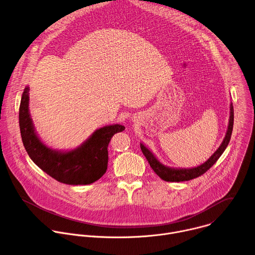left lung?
<instances>
[{
    "mask_svg": "<svg viewBox=\"0 0 255 255\" xmlns=\"http://www.w3.org/2000/svg\"><path fill=\"white\" fill-rule=\"evenodd\" d=\"M233 122H234V111H233V106L232 104L230 105V116H229V123H228V128L225 134V137L220 144V146L217 148V150L214 152V154L202 165L195 167V168H170L165 165H163L157 158L156 156L152 154V152L142 143H140V149L142 151V154L144 155L145 159L147 160L150 168L154 170V172L164 181L167 182H183V181H189L192 179H195L204 173H206L220 158V156L223 154V151L227 147L230 138H231V133L233 129Z\"/></svg>",
    "mask_w": 255,
    "mask_h": 255,
    "instance_id": "1",
    "label": "left lung"
}]
</instances>
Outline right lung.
I'll list each match as a JSON object with an SVG mask.
<instances>
[{"instance_id":"right-lung-1","label":"right lung","mask_w":255,"mask_h":255,"mask_svg":"<svg viewBox=\"0 0 255 255\" xmlns=\"http://www.w3.org/2000/svg\"><path fill=\"white\" fill-rule=\"evenodd\" d=\"M29 86L22 94L19 125L23 144L31 160L47 175L67 185H88L105 175L108 169V146L122 125L106 126L96 129L82 144L71 150L48 147L39 138L29 113Z\"/></svg>"}]
</instances>
